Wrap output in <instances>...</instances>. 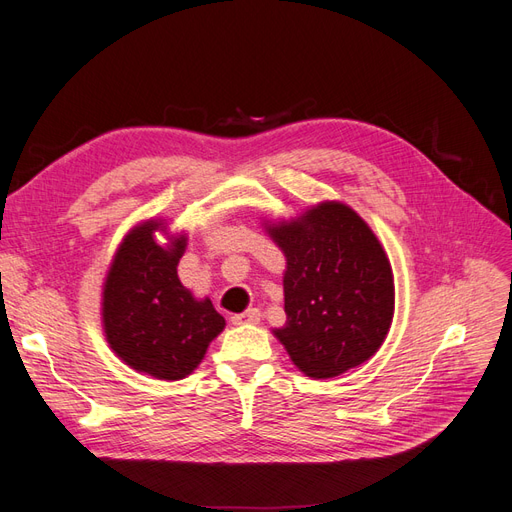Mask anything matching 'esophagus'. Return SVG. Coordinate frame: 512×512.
Returning <instances> with one entry per match:
<instances>
[{"label": "esophagus", "mask_w": 512, "mask_h": 512, "mask_svg": "<svg viewBox=\"0 0 512 512\" xmlns=\"http://www.w3.org/2000/svg\"><path fill=\"white\" fill-rule=\"evenodd\" d=\"M232 320V324H258L260 322V312L258 309L254 307V309H245V312H241V314H235L230 318Z\"/></svg>", "instance_id": "34e87169"}]
</instances>
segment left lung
<instances>
[{
	"label": "left lung",
	"instance_id": "obj_1",
	"mask_svg": "<svg viewBox=\"0 0 512 512\" xmlns=\"http://www.w3.org/2000/svg\"><path fill=\"white\" fill-rule=\"evenodd\" d=\"M265 230L286 256V324L273 335L290 361L314 380L369 361L395 314L393 269L374 230L339 200L265 220Z\"/></svg>",
	"mask_w": 512,
	"mask_h": 512
}]
</instances>
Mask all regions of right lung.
<instances>
[{
    "mask_svg": "<svg viewBox=\"0 0 512 512\" xmlns=\"http://www.w3.org/2000/svg\"><path fill=\"white\" fill-rule=\"evenodd\" d=\"M160 231L165 243L157 241ZM188 235L145 220L121 239L102 284V329L111 350L138 374L183 380L205 359L226 320L177 275Z\"/></svg>",
    "mask_w": 512,
    "mask_h": 512,
    "instance_id": "obj_1",
    "label": "right lung"
}]
</instances>
